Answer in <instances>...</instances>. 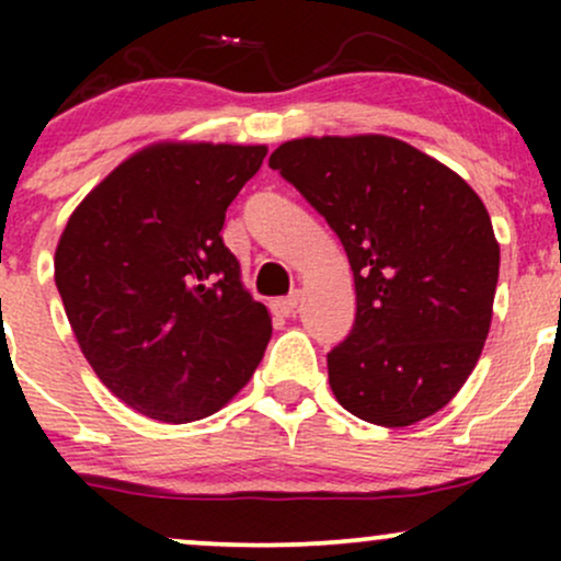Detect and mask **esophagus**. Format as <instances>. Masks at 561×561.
<instances>
[{"instance_id":"esophagus-1","label":"esophagus","mask_w":561,"mask_h":561,"mask_svg":"<svg viewBox=\"0 0 561 561\" xmlns=\"http://www.w3.org/2000/svg\"><path fill=\"white\" fill-rule=\"evenodd\" d=\"M298 300H300L298 293H289V295H285V298L272 300V311L276 313V317H293L295 308H298Z\"/></svg>"}]
</instances>
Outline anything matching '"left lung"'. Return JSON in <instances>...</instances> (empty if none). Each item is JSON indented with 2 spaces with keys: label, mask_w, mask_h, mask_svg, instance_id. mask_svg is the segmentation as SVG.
Returning <instances> with one entry per match:
<instances>
[{
  "label": "left lung",
  "mask_w": 561,
  "mask_h": 561,
  "mask_svg": "<svg viewBox=\"0 0 561 561\" xmlns=\"http://www.w3.org/2000/svg\"><path fill=\"white\" fill-rule=\"evenodd\" d=\"M343 242L356 321L327 353L358 420L409 427L440 411L491 330L499 242L472 186L392 137H306L268 158Z\"/></svg>",
  "instance_id": "8db88e82"
}]
</instances>
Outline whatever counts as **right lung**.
Returning <instances> with one entry per match:
<instances>
[{
	"instance_id": "add662e5",
	"label": "right lung",
	"mask_w": 561,
	"mask_h": 561,
	"mask_svg": "<svg viewBox=\"0 0 561 561\" xmlns=\"http://www.w3.org/2000/svg\"><path fill=\"white\" fill-rule=\"evenodd\" d=\"M266 147L156 145L70 216L55 282L83 356L150 420H205L248 385L272 319L240 285L227 208Z\"/></svg>"
}]
</instances>
